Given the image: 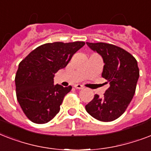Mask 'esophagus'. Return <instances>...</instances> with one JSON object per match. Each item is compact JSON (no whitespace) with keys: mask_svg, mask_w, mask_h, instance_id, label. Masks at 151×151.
I'll return each mask as SVG.
<instances>
[{"mask_svg":"<svg viewBox=\"0 0 151 151\" xmlns=\"http://www.w3.org/2000/svg\"><path fill=\"white\" fill-rule=\"evenodd\" d=\"M73 87L75 88H78V89H83L84 88V86H82L81 85H79V84H77V85H73Z\"/></svg>","mask_w":151,"mask_h":151,"instance_id":"obj_1","label":"esophagus"}]
</instances>
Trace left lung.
<instances>
[{"instance_id":"1","label":"left lung","mask_w":151,"mask_h":151,"mask_svg":"<svg viewBox=\"0 0 151 151\" xmlns=\"http://www.w3.org/2000/svg\"><path fill=\"white\" fill-rule=\"evenodd\" d=\"M87 45L103 59L102 77L110 87L99 98L95 95L85 109L92 117L101 122H112L124 114L136 92L139 77L136 59L123 48L107 43H89Z\"/></svg>"}]
</instances>
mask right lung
Instances as JSON below:
<instances>
[{
    "instance_id": "1",
    "label": "right lung",
    "mask_w": 151,
    "mask_h": 151,
    "mask_svg": "<svg viewBox=\"0 0 151 151\" xmlns=\"http://www.w3.org/2000/svg\"><path fill=\"white\" fill-rule=\"evenodd\" d=\"M85 44L84 41L45 44L20 62L15 79L16 97L32 122L45 124L59 112L64 96L72 87L54 85L55 73L66 67Z\"/></svg>"
}]
</instances>
